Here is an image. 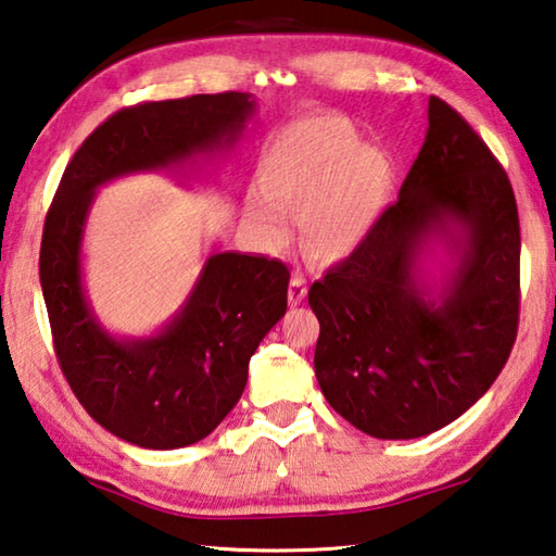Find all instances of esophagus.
I'll return each instance as SVG.
<instances>
[{
    "mask_svg": "<svg viewBox=\"0 0 556 556\" xmlns=\"http://www.w3.org/2000/svg\"><path fill=\"white\" fill-rule=\"evenodd\" d=\"M304 299H306V279L294 277L289 285V304L299 306V304H304Z\"/></svg>",
    "mask_w": 556,
    "mask_h": 556,
    "instance_id": "1",
    "label": "esophagus"
}]
</instances>
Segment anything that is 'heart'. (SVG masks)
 I'll return each instance as SVG.
<instances>
[{
  "instance_id": "1",
  "label": "heart",
  "mask_w": 556,
  "mask_h": 556,
  "mask_svg": "<svg viewBox=\"0 0 556 556\" xmlns=\"http://www.w3.org/2000/svg\"><path fill=\"white\" fill-rule=\"evenodd\" d=\"M393 181L389 153L362 143L350 121L306 118L262 150L257 194L248 197L245 218L262 243L275 248L289 236L287 214L301 210V243L320 262H340L377 228L391 204Z\"/></svg>"
}]
</instances>
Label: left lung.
I'll use <instances>...</instances> for the list:
<instances>
[{
	"mask_svg": "<svg viewBox=\"0 0 556 556\" xmlns=\"http://www.w3.org/2000/svg\"><path fill=\"white\" fill-rule=\"evenodd\" d=\"M432 247L443 277H427ZM316 379L357 430L430 435L469 410L518 336L520 224L508 175L450 104L428 102L426 143L377 228L313 281Z\"/></svg>",
	"mask_w": 556,
	"mask_h": 556,
	"instance_id": "left-lung-1",
	"label": "left lung"
}]
</instances>
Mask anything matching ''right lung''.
<instances>
[{
    "label": "right lung",
    "mask_w": 556,
    "mask_h": 556,
    "mask_svg": "<svg viewBox=\"0 0 556 556\" xmlns=\"http://www.w3.org/2000/svg\"><path fill=\"white\" fill-rule=\"evenodd\" d=\"M257 102L248 92L194 94L118 111L65 167L40 243L55 355L85 410L146 450L194 445L218 428L248 383V362L287 313L285 262L211 252L189 296L153 336H114L85 289L83 243L97 191L128 175L187 181L233 155Z\"/></svg>",
    "instance_id": "1"
}]
</instances>
